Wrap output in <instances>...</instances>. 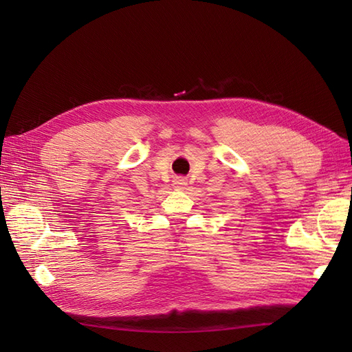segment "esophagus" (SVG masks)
<instances>
[{
  "mask_svg": "<svg viewBox=\"0 0 352 352\" xmlns=\"http://www.w3.org/2000/svg\"><path fill=\"white\" fill-rule=\"evenodd\" d=\"M186 184H188V180H186V178H183V177H178L174 180V188L175 189H182V188H184Z\"/></svg>",
  "mask_w": 352,
  "mask_h": 352,
  "instance_id": "1",
  "label": "esophagus"
}]
</instances>
